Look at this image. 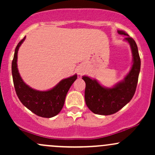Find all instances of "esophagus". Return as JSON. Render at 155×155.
Instances as JSON below:
<instances>
[{
    "label": "esophagus",
    "mask_w": 155,
    "mask_h": 155,
    "mask_svg": "<svg viewBox=\"0 0 155 155\" xmlns=\"http://www.w3.org/2000/svg\"><path fill=\"white\" fill-rule=\"evenodd\" d=\"M76 71H77L78 74H79V75H81V74H82V70H81V68H78L76 69Z\"/></svg>",
    "instance_id": "34e87169"
}]
</instances>
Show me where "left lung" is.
Masks as SVG:
<instances>
[{
    "label": "left lung",
    "instance_id": "left-lung-1",
    "mask_svg": "<svg viewBox=\"0 0 155 155\" xmlns=\"http://www.w3.org/2000/svg\"><path fill=\"white\" fill-rule=\"evenodd\" d=\"M119 34L127 35L124 40L130 46L133 54V65L123 81L118 82L113 87H104L96 79L82 76L86 87L84 98L90 110L96 114L111 115L120 111L133 98L136 92L138 75L140 69V59L138 47L133 38L122 31Z\"/></svg>",
    "mask_w": 155,
    "mask_h": 155
}]
</instances>
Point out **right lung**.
Returning <instances> with one entry per match:
<instances>
[{"label":"right lung","instance_id":"obj_1","mask_svg":"<svg viewBox=\"0 0 155 155\" xmlns=\"http://www.w3.org/2000/svg\"><path fill=\"white\" fill-rule=\"evenodd\" d=\"M25 37L21 40L15 49L12 64V72L15 91L21 103L35 114L51 118L60 113L63 107L66 95L77 75L64 79L54 87L47 91H39L30 87L23 81L17 68V53Z\"/></svg>","mask_w":155,"mask_h":155}]
</instances>
